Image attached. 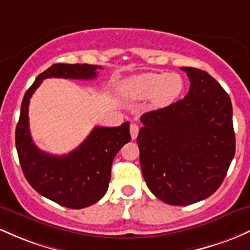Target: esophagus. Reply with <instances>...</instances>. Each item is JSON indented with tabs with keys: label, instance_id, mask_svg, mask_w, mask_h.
Instances as JSON below:
<instances>
[{
	"label": "esophagus",
	"instance_id": "obj_1",
	"mask_svg": "<svg viewBox=\"0 0 250 250\" xmlns=\"http://www.w3.org/2000/svg\"><path fill=\"white\" fill-rule=\"evenodd\" d=\"M138 132H139V126L137 124H131L130 133H131V137H132V139L137 138V136H138Z\"/></svg>",
	"mask_w": 250,
	"mask_h": 250
}]
</instances>
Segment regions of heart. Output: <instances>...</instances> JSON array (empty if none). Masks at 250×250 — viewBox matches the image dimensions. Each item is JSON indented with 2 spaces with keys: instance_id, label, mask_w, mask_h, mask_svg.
<instances>
[{
  "instance_id": "obj_1",
  "label": "heart",
  "mask_w": 250,
  "mask_h": 250,
  "mask_svg": "<svg viewBox=\"0 0 250 250\" xmlns=\"http://www.w3.org/2000/svg\"><path fill=\"white\" fill-rule=\"evenodd\" d=\"M184 88V80L177 73H145L126 80L122 91L133 99L151 98L157 107H164L175 102Z\"/></svg>"
}]
</instances>
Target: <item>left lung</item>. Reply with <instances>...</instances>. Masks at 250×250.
Wrapping results in <instances>:
<instances>
[{"instance_id":"1","label":"left lung","mask_w":250,"mask_h":250,"mask_svg":"<svg viewBox=\"0 0 250 250\" xmlns=\"http://www.w3.org/2000/svg\"><path fill=\"white\" fill-rule=\"evenodd\" d=\"M190 80L184 99L140 117V167L151 192L170 206L209 197L235 155L228 93L206 71L181 67Z\"/></svg>"}]
</instances>
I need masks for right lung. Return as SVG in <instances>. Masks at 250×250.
Wrapping results in <instances>:
<instances>
[{
    "label": "right lung",
    "mask_w": 250,
    "mask_h": 250,
    "mask_svg": "<svg viewBox=\"0 0 250 250\" xmlns=\"http://www.w3.org/2000/svg\"><path fill=\"white\" fill-rule=\"evenodd\" d=\"M98 68L102 67L87 63L53 64L38 75L21 104L15 144L24 177L40 195L66 208H86L105 195L114 157L131 140L130 123L118 127L97 126L68 155H49L36 146L30 136L29 100L47 78L91 80L97 78Z\"/></svg>",
    "instance_id": "add662e5"
}]
</instances>
